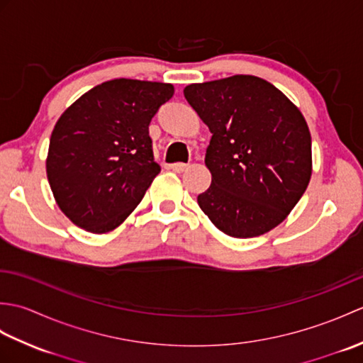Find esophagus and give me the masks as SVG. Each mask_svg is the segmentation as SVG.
Returning <instances> with one entry per match:
<instances>
[{
  "instance_id": "34e87169",
  "label": "esophagus",
  "mask_w": 363,
  "mask_h": 363,
  "mask_svg": "<svg viewBox=\"0 0 363 363\" xmlns=\"http://www.w3.org/2000/svg\"><path fill=\"white\" fill-rule=\"evenodd\" d=\"M169 168H172L173 172H176V173H182V172H186V169L189 168V164H182V162H177V164L169 165Z\"/></svg>"
}]
</instances>
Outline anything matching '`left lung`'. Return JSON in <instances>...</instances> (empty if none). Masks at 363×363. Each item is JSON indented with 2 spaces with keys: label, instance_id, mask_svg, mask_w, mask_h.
Returning a JSON list of instances; mask_svg holds the SVG:
<instances>
[{
  "label": "left lung",
  "instance_id": "obj_1",
  "mask_svg": "<svg viewBox=\"0 0 363 363\" xmlns=\"http://www.w3.org/2000/svg\"><path fill=\"white\" fill-rule=\"evenodd\" d=\"M184 96L212 138V184L198 204L221 233L257 237L287 218L312 176V138L298 107L251 74L190 84Z\"/></svg>",
  "mask_w": 363,
  "mask_h": 363
}]
</instances>
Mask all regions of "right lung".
<instances>
[{
	"instance_id": "right-lung-1",
	"label": "right lung",
	"mask_w": 363,
	"mask_h": 363,
	"mask_svg": "<svg viewBox=\"0 0 363 363\" xmlns=\"http://www.w3.org/2000/svg\"><path fill=\"white\" fill-rule=\"evenodd\" d=\"M174 94L172 84L112 79L90 89L54 126L46 176L76 226L94 234L118 228L160 173L148 126Z\"/></svg>"
}]
</instances>
